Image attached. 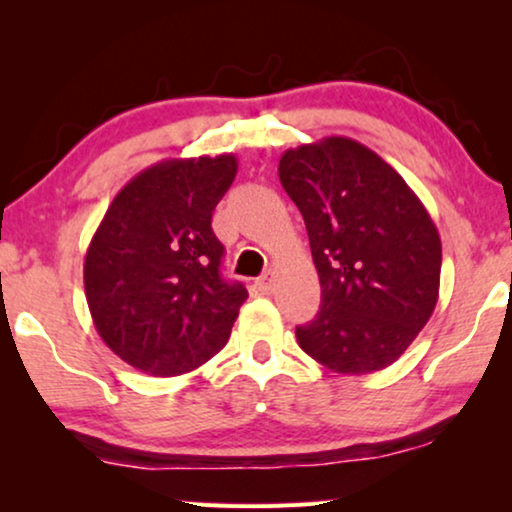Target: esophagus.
I'll list each match as a JSON object with an SVG mask.
<instances>
[{
  "label": "esophagus",
  "instance_id": "obj_1",
  "mask_svg": "<svg viewBox=\"0 0 512 512\" xmlns=\"http://www.w3.org/2000/svg\"><path fill=\"white\" fill-rule=\"evenodd\" d=\"M272 284H275V279H272V275H263V277H258L256 282H254V286L261 293H270L272 291Z\"/></svg>",
  "mask_w": 512,
  "mask_h": 512
}]
</instances>
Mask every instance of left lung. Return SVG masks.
Returning <instances> with one entry per match:
<instances>
[{
    "label": "left lung",
    "instance_id": "left-lung-1",
    "mask_svg": "<svg viewBox=\"0 0 512 512\" xmlns=\"http://www.w3.org/2000/svg\"><path fill=\"white\" fill-rule=\"evenodd\" d=\"M279 181L305 219L321 310L298 345L333 373L368 375L412 345L438 303L436 223L394 167L349 137L300 144Z\"/></svg>",
    "mask_w": 512,
    "mask_h": 512
}]
</instances>
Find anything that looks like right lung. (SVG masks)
<instances>
[{
    "mask_svg": "<svg viewBox=\"0 0 512 512\" xmlns=\"http://www.w3.org/2000/svg\"><path fill=\"white\" fill-rule=\"evenodd\" d=\"M235 174L233 153L160 160L118 191L90 240V317L111 352L142 373H191L230 338L247 289L221 277L212 212Z\"/></svg>",
    "mask_w": 512,
    "mask_h": 512,
    "instance_id": "right-lung-1",
    "label": "right lung"
}]
</instances>
